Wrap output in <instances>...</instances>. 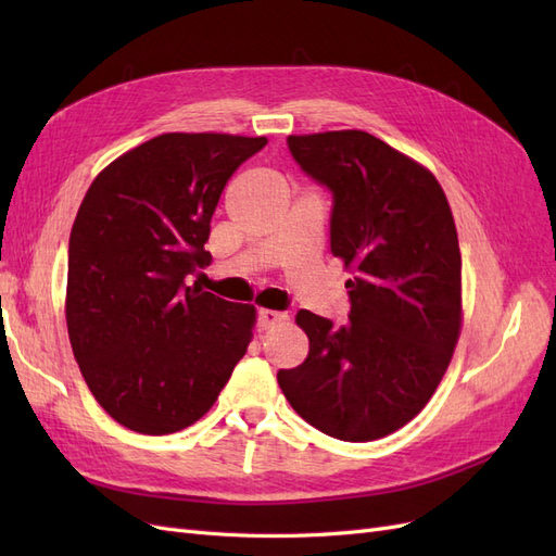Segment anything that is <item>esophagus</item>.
<instances>
[{
	"label": "esophagus",
	"mask_w": 556,
	"mask_h": 556,
	"mask_svg": "<svg viewBox=\"0 0 556 556\" xmlns=\"http://www.w3.org/2000/svg\"><path fill=\"white\" fill-rule=\"evenodd\" d=\"M257 319H260V327H262V329H271V327L285 323V319H288V315L278 313V311H271V308H262V311L257 313Z\"/></svg>",
	"instance_id": "esophagus-1"
}]
</instances>
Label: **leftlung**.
I'll list each match as a JSON object with an SVG mask.
<instances>
[{
    "mask_svg": "<svg viewBox=\"0 0 556 556\" xmlns=\"http://www.w3.org/2000/svg\"><path fill=\"white\" fill-rule=\"evenodd\" d=\"M333 194L331 255L352 278L350 323L296 313L308 357L278 384L331 439L366 443L408 425L443 380L462 333V252L435 176L362 129L292 134Z\"/></svg>",
    "mask_w": 556,
    "mask_h": 556,
    "instance_id": "obj_1",
    "label": "left lung"
}]
</instances>
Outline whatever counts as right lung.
Here are the masks:
<instances>
[{
	"label": "right lung",
	"instance_id": "add662e5",
	"mask_svg": "<svg viewBox=\"0 0 556 556\" xmlns=\"http://www.w3.org/2000/svg\"><path fill=\"white\" fill-rule=\"evenodd\" d=\"M266 137L169 131L113 160L70 237L66 329L92 396L117 425L164 435L194 425L252 341L257 311L185 278L211 255L227 180Z\"/></svg>",
	"mask_w": 556,
	"mask_h": 556
}]
</instances>
